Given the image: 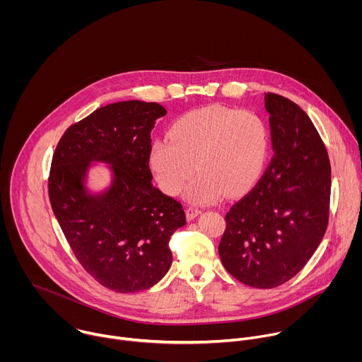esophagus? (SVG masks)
<instances>
[{
	"label": "esophagus",
	"mask_w": 362,
	"mask_h": 362,
	"mask_svg": "<svg viewBox=\"0 0 362 362\" xmlns=\"http://www.w3.org/2000/svg\"><path fill=\"white\" fill-rule=\"evenodd\" d=\"M200 209L199 208H194V206H189V208L186 209V216L189 221H193L194 218H197L200 215Z\"/></svg>",
	"instance_id": "34e87169"
}]
</instances>
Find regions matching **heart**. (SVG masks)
Masks as SVG:
<instances>
[{
    "instance_id": "heart-1",
    "label": "heart",
    "mask_w": 362,
    "mask_h": 362,
    "mask_svg": "<svg viewBox=\"0 0 362 362\" xmlns=\"http://www.w3.org/2000/svg\"><path fill=\"white\" fill-rule=\"evenodd\" d=\"M269 154V130L250 110L219 105L192 110L170 127L169 137L153 141L148 166L160 189L175 196L193 176L186 199L197 204L219 202L249 189L261 177Z\"/></svg>"
}]
</instances>
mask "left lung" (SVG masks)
<instances>
[{
    "label": "left lung",
    "instance_id": "left-lung-1",
    "mask_svg": "<svg viewBox=\"0 0 362 362\" xmlns=\"http://www.w3.org/2000/svg\"><path fill=\"white\" fill-rule=\"evenodd\" d=\"M272 159L255 187L226 214L219 243L226 271L269 289L311 259L328 225L331 165L309 116L289 98L265 94Z\"/></svg>",
    "mask_w": 362,
    "mask_h": 362
}]
</instances>
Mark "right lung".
I'll return each instance as SVG.
<instances>
[{
    "mask_svg": "<svg viewBox=\"0 0 362 362\" xmlns=\"http://www.w3.org/2000/svg\"><path fill=\"white\" fill-rule=\"evenodd\" d=\"M166 115L158 103L119 101L63 134L51 163V208L83 268L103 286L130 293L156 285L170 269V236L186 225L182 204L151 185V129ZM95 163L111 185L87 186Z\"/></svg>",
    "mask_w": 362,
    "mask_h": 362,
    "instance_id": "obj_1",
    "label": "right lung"
}]
</instances>
